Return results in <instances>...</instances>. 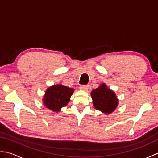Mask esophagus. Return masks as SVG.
<instances>
[{
  "label": "esophagus",
  "mask_w": 158,
  "mask_h": 158,
  "mask_svg": "<svg viewBox=\"0 0 158 158\" xmlns=\"http://www.w3.org/2000/svg\"><path fill=\"white\" fill-rule=\"evenodd\" d=\"M80 89L82 90H84V91H86V90L88 89V85H81L80 86Z\"/></svg>",
  "instance_id": "esophagus-1"
}]
</instances>
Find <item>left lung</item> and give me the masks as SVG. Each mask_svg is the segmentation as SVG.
<instances>
[{
	"label": "left lung",
	"mask_w": 158,
	"mask_h": 158,
	"mask_svg": "<svg viewBox=\"0 0 158 158\" xmlns=\"http://www.w3.org/2000/svg\"><path fill=\"white\" fill-rule=\"evenodd\" d=\"M94 107L105 114H110L118 105V99L113 90L110 89L105 83H102L98 88L91 92Z\"/></svg>",
	"instance_id": "1"
}]
</instances>
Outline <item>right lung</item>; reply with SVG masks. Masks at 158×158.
I'll use <instances>...</instances> for the list:
<instances>
[{
    "label": "right lung",
    "instance_id": "1",
    "mask_svg": "<svg viewBox=\"0 0 158 158\" xmlns=\"http://www.w3.org/2000/svg\"><path fill=\"white\" fill-rule=\"evenodd\" d=\"M74 92V89L62 84L50 86L46 89L43 98L44 106L53 112H59L66 106Z\"/></svg>",
    "mask_w": 158,
    "mask_h": 158
}]
</instances>
